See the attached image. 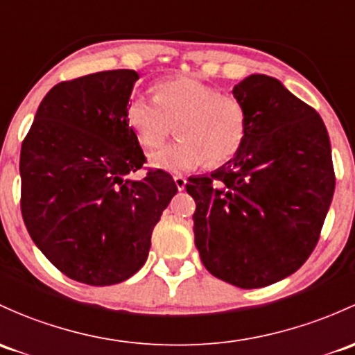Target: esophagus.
<instances>
[{"label":"esophagus","mask_w":355,"mask_h":355,"mask_svg":"<svg viewBox=\"0 0 355 355\" xmlns=\"http://www.w3.org/2000/svg\"><path fill=\"white\" fill-rule=\"evenodd\" d=\"M173 180H175V185H177V189L180 190V192L185 189V185H187V178L182 177V175H177V177H173Z\"/></svg>","instance_id":"34e87169"}]
</instances>
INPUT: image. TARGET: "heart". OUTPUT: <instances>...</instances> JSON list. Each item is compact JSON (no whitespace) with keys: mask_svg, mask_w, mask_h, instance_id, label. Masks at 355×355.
Instances as JSON below:
<instances>
[{"mask_svg":"<svg viewBox=\"0 0 355 355\" xmlns=\"http://www.w3.org/2000/svg\"><path fill=\"white\" fill-rule=\"evenodd\" d=\"M155 95L134 93L125 122L141 146H162L175 129L178 139L149 156V165L170 173L196 170L209 162L225 165L236 156L246 137V114L236 98L196 76L159 81Z\"/></svg>","mask_w":355,"mask_h":355,"instance_id":"obj_1","label":"heart"}]
</instances>
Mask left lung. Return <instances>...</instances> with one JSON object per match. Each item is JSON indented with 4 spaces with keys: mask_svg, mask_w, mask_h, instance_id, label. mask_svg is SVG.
<instances>
[{
    "mask_svg": "<svg viewBox=\"0 0 355 355\" xmlns=\"http://www.w3.org/2000/svg\"><path fill=\"white\" fill-rule=\"evenodd\" d=\"M233 96L246 137L226 165L189 178L204 267L241 289L294 274L318 243L335 190L325 124L279 80L250 74Z\"/></svg>",
    "mask_w": 355,
    "mask_h": 355,
    "instance_id": "obj_1",
    "label": "left lung"
}]
</instances>
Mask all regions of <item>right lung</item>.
Listing matches in <instances>:
<instances>
[{"instance_id":"1","label":"right lung","mask_w":355,"mask_h":355,"mask_svg":"<svg viewBox=\"0 0 355 355\" xmlns=\"http://www.w3.org/2000/svg\"><path fill=\"white\" fill-rule=\"evenodd\" d=\"M139 74L93 73L44 96L20 153L21 216L54 267L88 286L125 281L144 266L153 227L177 193L144 163L125 107Z\"/></svg>"}]
</instances>
